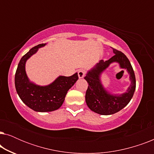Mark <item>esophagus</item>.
Wrapping results in <instances>:
<instances>
[{"label": "esophagus", "instance_id": "esophagus-1", "mask_svg": "<svg viewBox=\"0 0 154 154\" xmlns=\"http://www.w3.org/2000/svg\"><path fill=\"white\" fill-rule=\"evenodd\" d=\"M78 75H79V79H83L85 75V71L83 70V69H81V70H79V72H78Z\"/></svg>", "mask_w": 154, "mask_h": 154}]
</instances>
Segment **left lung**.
Segmentation results:
<instances>
[{"mask_svg": "<svg viewBox=\"0 0 154 154\" xmlns=\"http://www.w3.org/2000/svg\"><path fill=\"white\" fill-rule=\"evenodd\" d=\"M112 49L114 56L105 62L100 60L87 71L85 77L89 84L85 94L86 104L90 110L100 115H111L123 109L131 100L136 88L135 75L129 60L122 52ZM113 63H119L120 68L125 69L130 75L131 84L123 94H111L100 80L102 73Z\"/></svg>", "mask_w": 154, "mask_h": 154, "instance_id": "left-lung-1", "label": "left lung"}]
</instances>
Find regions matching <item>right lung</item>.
Masks as SVG:
<instances>
[{
    "mask_svg": "<svg viewBox=\"0 0 154 154\" xmlns=\"http://www.w3.org/2000/svg\"><path fill=\"white\" fill-rule=\"evenodd\" d=\"M46 43L31 48L22 57L17 69L14 84L19 97L27 106L37 112H49L60 109L64 102L68 90L79 79L78 73L66 77L59 75L51 83L37 85L31 81L26 72V63L31 56Z\"/></svg>",
    "mask_w": 154,
    "mask_h": 154,
    "instance_id": "add662e5",
    "label": "right lung"
}]
</instances>
